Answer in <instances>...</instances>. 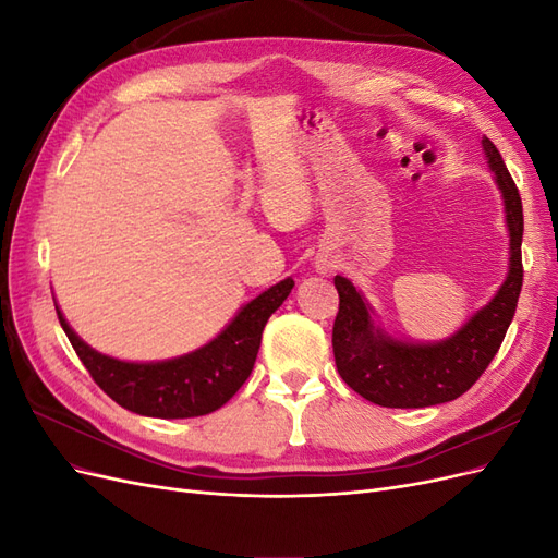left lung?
Returning a JSON list of instances; mask_svg holds the SVG:
<instances>
[{"label":"left lung","instance_id":"left-lung-1","mask_svg":"<svg viewBox=\"0 0 558 558\" xmlns=\"http://www.w3.org/2000/svg\"><path fill=\"white\" fill-rule=\"evenodd\" d=\"M484 156L496 177L510 230V267L498 293L442 342H402L373 320V307L349 279L335 277L340 312L332 326V351L340 377L365 400L381 408H430L456 400L475 384L498 353L521 293L523 211L517 185L494 142L484 137Z\"/></svg>","mask_w":558,"mask_h":558}]
</instances>
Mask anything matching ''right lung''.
<instances>
[{
	"label": "right lung",
	"instance_id": "obj_1",
	"mask_svg": "<svg viewBox=\"0 0 558 558\" xmlns=\"http://www.w3.org/2000/svg\"><path fill=\"white\" fill-rule=\"evenodd\" d=\"M293 286V279L279 281L244 305L226 330L205 347L156 363L105 356L81 340L58 305L56 312L76 356L111 400L142 416L191 418L216 412L240 391L256 363L267 318L281 307Z\"/></svg>",
	"mask_w": 558,
	"mask_h": 558
}]
</instances>
